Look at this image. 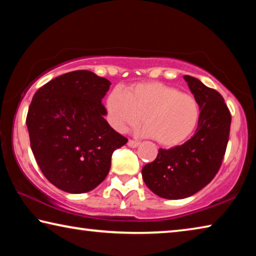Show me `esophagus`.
Wrapping results in <instances>:
<instances>
[{"mask_svg":"<svg viewBox=\"0 0 256 256\" xmlns=\"http://www.w3.org/2000/svg\"><path fill=\"white\" fill-rule=\"evenodd\" d=\"M128 146H131V148H136V146H140V142L134 141V140H128Z\"/></svg>","mask_w":256,"mask_h":256,"instance_id":"34e87169","label":"esophagus"}]
</instances>
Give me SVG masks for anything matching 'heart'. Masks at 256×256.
Here are the masks:
<instances>
[{
	"mask_svg": "<svg viewBox=\"0 0 256 256\" xmlns=\"http://www.w3.org/2000/svg\"><path fill=\"white\" fill-rule=\"evenodd\" d=\"M107 120L116 131L134 128L144 116L142 133L160 146L172 148L192 136L200 118V106L192 94L162 82H141L125 92L114 88L106 99Z\"/></svg>",
	"mask_w": 256,
	"mask_h": 256,
	"instance_id": "b5f03b06",
	"label": "heart"
}]
</instances>
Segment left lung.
Segmentation results:
<instances>
[{"instance_id": "8db88e82", "label": "left lung", "mask_w": 256, "mask_h": 256, "mask_svg": "<svg viewBox=\"0 0 256 256\" xmlns=\"http://www.w3.org/2000/svg\"><path fill=\"white\" fill-rule=\"evenodd\" d=\"M200 106L196 134L184 144L159 149L142 168L146 185L160 198L180 200L196 194L214 180L226 152L232 115L222 94L196 78L184 76Z\"/></svg>"}]
</instances>
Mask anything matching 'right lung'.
I'll return each mask as SVG.
<instances>
[{
	"label": "right lung",
	"instance_id": "add662e5",
	"mask_svg": "<svg viewBox=\"0 0 256 256\" xmlns=\"http://www.w3.org/2000/svg\"><path fill=\"white\" fill-rule=\"evenodd\" d=\"M110 86L105 78L79 70L47 82L32 97L26 120L30 146L42 174L64 192L97 188L112 152L128 142L104 118L102 99Z\"/></svg>",
	"mask_w": 256,
	"mask_h": 256
}]
</instances>
